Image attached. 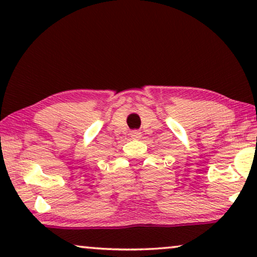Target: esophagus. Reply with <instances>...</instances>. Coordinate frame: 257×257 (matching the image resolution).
<instances>
[{"label": "esophagus", "mask_w": 257, "mask_h": 257, "mask_svg": "<svg viewBox=\"0 0 257 257\" xmlns=\"http://www.w3.org/2000/svg\"><path fill=\"white\" fill-rule=\"evenodd\" d=\"M131 137L133 139H139V138H142V132H139V131H132L131 132Z\"/></svg>", "instance_id": "34e87169"}]
</instances>
